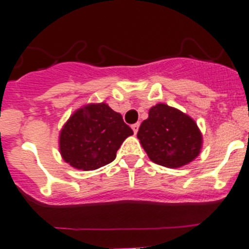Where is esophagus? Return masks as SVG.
Wrapping results in <instances>:
<instances>
[{
    "instance_id": "34e87169",
    "label": "esophagus",
    "mask_w": 249,
    "mask_h": 249,
    "mask_svg": "<svg viewBox=\"0 0 249 249\" xmlns=\"http://www.w3.org/2000/svg\"><path fill=\"white\" fill-rule=\"evenodd\" d=\"M139 127H140V123H135V124L131 125V129L134 130L135 134H136V132L139 131Z\"/></svg>"
}]
</instances>
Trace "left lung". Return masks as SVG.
<instances>
[{"label":"left lung","instance_id":"obj_1","mask_svg":"<svg viewBox=\"0 0 249 249\" xmlns=\"http://www.w3.org/2000/svg\"><path fill=\"white\" fill-rule=\"evenodd\" d=\"M137 137L149 159L166 168L189 164L202 148V135L194 119L163 103L149 109Z\"/></svg>","mask_w":249,"mask_h":249}]
</instances>
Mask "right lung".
I'll use <instances>...</instances> for the list:
<instances>
[{
    "label": "right lung",
    "instance_id": "add662e5",
    "mask_svg": "<svg viewBox=\"0 0 249 249\" xmlns=\"http://www.w3.org/2000/svg\"><path fill=\"white\" fill-rule=\"evenodd\" d=\"M132 134L109 106L89 105L76 110L60 131V154L74 168L95 170L114 160L120 144Z\"/></svg>",
    "mask_w": 249,
    "mask_h": 249
}]
</instances>
